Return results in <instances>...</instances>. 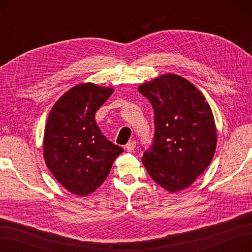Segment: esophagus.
<instances>
[{
    "mask_svg": "<svg viewBox=\"0 0 252 252\" xmlns=\"http://www.w3.org/2000/svg\"><path fill=\"white\" fill-rule=\"evenodd\" d=\"M135 147H136V142L135 141H131L126 145V148L127 152H133L135 149Z\"/></svg>",
    "mask_w": 252,
    "mask_h": 252,
    "instance_id": "1",
    "label": "esophagus"
}]
</instances>
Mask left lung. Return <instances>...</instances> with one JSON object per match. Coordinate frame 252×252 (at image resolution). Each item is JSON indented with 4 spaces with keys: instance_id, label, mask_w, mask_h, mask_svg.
Wrapping results in <instances>:
<instances>
[{
    "instance_id": "obj_1",
    "label": "left lung",
    "mask_w": 252,
    "mask_h": 252,
    "mask_svg": "<svg viewBox=\"0 0 252 252\" xmlns=\"http://www.w3.org/2000/svg\"><path fill=\"white\" fill-rule=\"evenodd\" d=\"M138 92L155 114L154 140L144 152L143 164L164 189H184L208 168L216 152L210 106L189 81L173 73L140 85Z\"/></svg>"
}]
</instances>
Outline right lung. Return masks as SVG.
Here are the masks:
<instances>
[{"label":"right lung","instance_id":"add662e5","mask_svg":"<svg viewBox=\"0 0 252 252\" xmlns=\"http://www.w3.org/2000/svg\"><path fill=\"white\" fill-rule=\"evenodd\" d=\"M114 90L93 83L77 85L56 101L47 119L43 154L47 168L69 191L89 195L108 176L122 147L107 140L95 112Z\"/></svg>","mask_w":252,"mask_h":252}]
</instances>
